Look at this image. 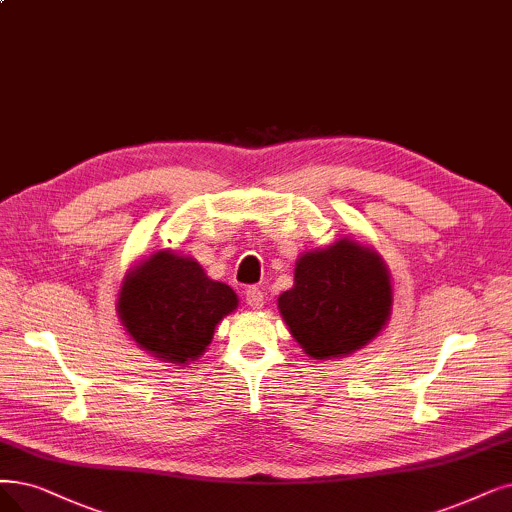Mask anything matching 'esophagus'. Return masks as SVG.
Returning <instances> with one entry per match:
<instances>
[{"instance_id":"1","label":"esophagus","mask_w":512,"mask_h":512,"mask_svg":"<svg viewBox=\"0 0 512 512\" xmlns=\"http://www.w3.org/2000/svg\"><path fill=\"white\" fill-rule=\"evenodd\" d=\"M245 302H248L254 311L262 309L264 306V294L260 288H248L245 290Z\"/></svg>"}]
</instances>
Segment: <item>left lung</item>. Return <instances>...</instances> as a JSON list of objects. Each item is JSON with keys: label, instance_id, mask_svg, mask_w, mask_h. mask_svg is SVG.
I'll list each match as a JSON object with an SVG mask.
<instances>
[{"label": "left lung", "instance_id": "obj_1", "mask_svg": "<svg viewBox=\"0 0 512 512\" xmlns=\"http://www.w3.org/2000/svg\"><path fill=\"white\" fill-rule=\"evenodd\" d=\"M277 304L306 355L344 357L372 342L391 317V275L372 248L344 237L302 254L294 288Z\"/></svg>", "mask_w": 512, "mask_h": 512}]
</instances>
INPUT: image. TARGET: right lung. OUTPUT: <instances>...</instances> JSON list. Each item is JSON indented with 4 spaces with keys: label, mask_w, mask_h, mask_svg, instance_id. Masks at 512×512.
Returning <instances> with one entry per match:
<instances>
[{
    "label": "right lung",
    "mask_w": 512,
    "mask_h": 512,
    "mask_svg": "<svg viewBox=\"0 0 512 512\" xmlns=\"http://www.w3.org/2000/svg\"><path fill=\"white\" fill-rule=\"evenodd\" d=\"M237 302L229 285L210 279L195 258L163 250L126 275L117 313L142 351L185 365L203 355Z\"/></svg>",
    "instance_id": "add662e5"
}]
</instances>
